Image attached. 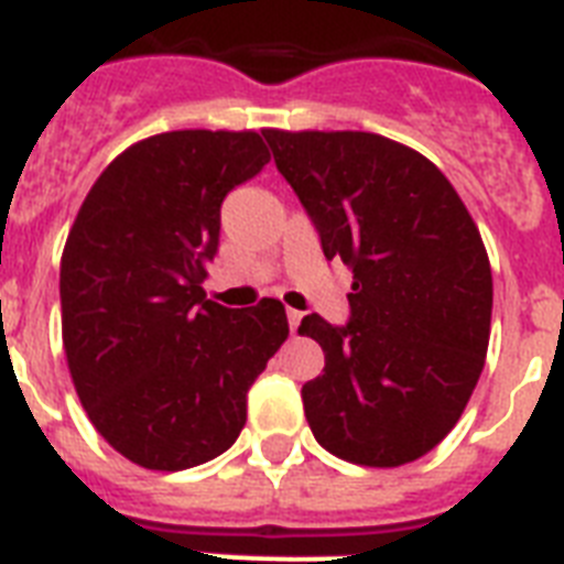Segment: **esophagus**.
<instances>
[{
  "instance_id": "34e87169",
  "label": "esophagus",
  "mask_w": 564,
  "mask_h": 564,
  "mask_svg": "<svg viewBox=\"0 0 564 564\" xmlns=\"http://www.w3.org/2000/svg\"><path fill=\"white\" fill-rule=\"evenodd\" d=\"M300 323H302V314L300 311H288V325H291V334H296V328H300Z\"/></svg>"
}]
</instances>
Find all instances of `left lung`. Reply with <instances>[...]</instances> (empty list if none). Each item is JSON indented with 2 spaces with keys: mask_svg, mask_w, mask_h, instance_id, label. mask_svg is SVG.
<instances>
[{
  "mask_svg": "<svg viewBox=\"0 0 564 564\" xmlns=\"http://www.w3.org/2000/svg\"><path fill=\"white\" fill-rule=\"evenodd\" d=\"M325 259L355 273L348 323L319 314L300 334L325 351L302 386L319 446L400 467L449 435L490 343L492 273L481 232L438 166L371 132L264 129Z\"/></svg>",
  "mask_w": 564,
  "mask_h": 564,
  "instance_id": "left-lung-1",
  "label": "left lung"
}]
</instances>
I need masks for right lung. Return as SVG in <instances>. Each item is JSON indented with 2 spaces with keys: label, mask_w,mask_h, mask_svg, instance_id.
I'll return each instance as SVG.
<instances>
[{
  "label": "right lung",
  "mask_w": 564,
  "mask_h": 564,
  "mask_svg": "<svg viewBox=\"0 0 564 564\" xmlns=\"http://www.w3.org/2000/svg\"><path fill=\"white\" fill-rule=\"evenodd\" d=\"M271 161L256 132L184 129L134 143L95 181L59 264L63 346L95 430L147 469L230 449L248 392L288 337L279 300H207L221 204Z\"/></svg>",
  "instance_id": "right-lung-1"
}]
</instances>
